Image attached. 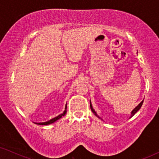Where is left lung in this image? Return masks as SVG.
<instances>
[{
    "mask_svg": "<svg viewBox=\"0 0 159 159\" xmlns=\"http://www.w3.org/2000/svg\"><path fill=\"white\" fill-rule=\"evenodd\" d=\"M143 101H144V100H143V101H141V102H140V104H138V106H137V107H135V108H134L133 110H132V111L131 112V117H132V116H134V114H136V113H137V112H138L139 110H140V108H141V106H142V105H143ZM90 108H91V111H93V114H94L95 115V116H96L97 117H98V118H99V119H101V117H99V116H98V114H96V112H95V110H94V109H93V106H92V104H91V102H90ZM131 117H130V118H131Z\"/></svg>",
    "mask_w": 159,
    "mask_h": 159,
    "instance_id": "left-lung-1",
    "label": "left lung"
}]
</instances>
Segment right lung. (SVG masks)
<instances>
[{
	"label": "right lung",
	"instance_id": "obj_1",
	"mask_svg": "<svg viewBox=\"0 0 159 159\" xmlns=\"http://www.w3.org/2000/svg\"><path fill=\"white\" fill-rule=\"evenodd\" d=\"M66 106H65V110H64V111L63 112V114H60V115H58V116H57L56 117H55V118L52 119H51V120H49V121H45V122H42V123H36V124H37V125H50V124H52V123L55 122L56 121L58 120V119L61 118L62 116H64V115L66 114Z\"/></svg>",
	"mask_w": 159,
	"mask_h": 159
}]
</instances>
